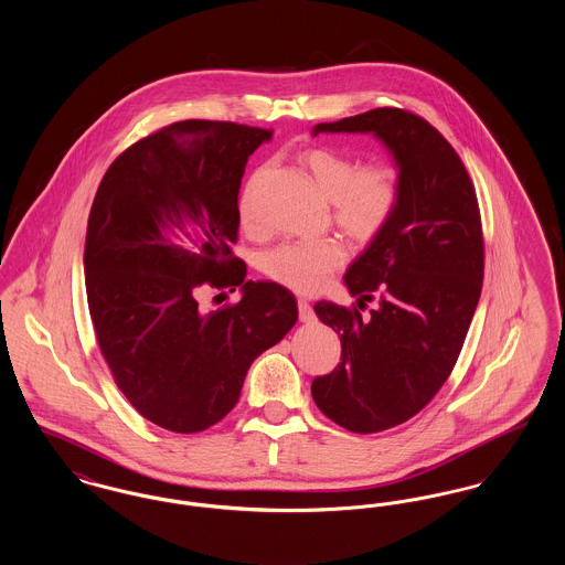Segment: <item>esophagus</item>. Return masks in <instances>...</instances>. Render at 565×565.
Listing matches in <instances>:
<instances>
[{"mask_svg": "<svg viewBox=\"0 0 565 565\" xmlns=\"http://www.w3.org/2000/svg\"><path fill=\"white\" fill-rule=\"evenodd\" d=\"M298 318H300V322H313L316 320L313 307L305 298H298Z\"/></svg>", "mask_w": 565, "mask_h": 565, "instance_id": "obj_1", "label": "esophagus"}]
</instances>
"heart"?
<instances>
[{"label": "heart", "instance_id": "1", "mask_svg": "<svg viewBox=\"0 0 565 565\" xmlns=\"http://www.w3.org/2000/svg\"><path fill=\"white\" fill-rule=\"evenodd\" d=\"M305 164L323 196L332 201V222L355 243L375 242L401 207L403 175L394 164H364L358 157L328 148L307 152ZM242 226L252 235L260 233L249 196L243 199ZM345 260L348 249L339 239L288 242L267 249L260 267L273 281L313 295Z\"/></svg>", "mask_w": 565, "mask_h": 565}]
</instances>
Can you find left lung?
I'll return each mask as SVG.
<instances>
[{
	"instance_id": "obj_1",
	"label": "left lung",
	"mask_w": 565,
	"mask_h": 565,
	"mask_svg": "<svg viewBox=\"0 0 565 565\" xmlns=\"http://www.w3.org/2000/svg\"><path fill=\"white\" fill-rule=\"evenodd\" d=\"M318 134H373L403 175L394 220L345 273L358 307H313L341 337V362L313 379V401L341 428L373 434L417 415L456 366L483 286L479 201L454 146L417 114L376 108Z\"/></svg>"
}]
</instances>
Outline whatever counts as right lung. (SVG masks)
<instances>
[{
	"instance_id": "right-lung-1",
	"label": "right lung",
	"mask_w": 565,
	"mask_h": 565,
	"mask_svg": "<svg viewBox=\"0 0 565 565\" xmlns=\"http://www.w3.org/2000/svg\"><path fill=\"white\" fill-rule=\"evenodd\" d=\"M270 135L173 122L127 148L95 194L84 243L95 337L120 392L164 430L194 434L226 417L252 362L298 318L295 295L245 281L231 249L245 162ZM207 287H242L243 298L210 310Z\"/></svg>"
}]
</instances>
